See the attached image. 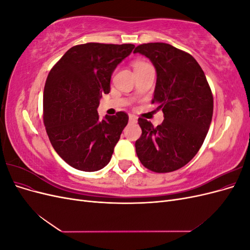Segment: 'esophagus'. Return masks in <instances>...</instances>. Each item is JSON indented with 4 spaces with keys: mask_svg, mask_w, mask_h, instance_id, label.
<instances>
[{
    "mask_svg": "<svg viewBox=\"0 0 250 250\" xmlns=\"http://www.w3.org/2000/svg\"><path fill=\"white\" fill-rule=\"evenodd\" d=\"M137 121H138L137 117H135L134 115H129V122L130 123H137Z\"/></svg>",
    "mask_w": 250,
    "mask_h": 250,
    "instance_id": "obj_1",
    "label": "esophagus"
}]
</instances>
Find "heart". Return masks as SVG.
I'll use <instances>...</instances> for the list:
<instances>
[{
	"mask_svg": "<svg viewBox=\"0 0 250 250\" xmlns=\"http://www.w3.org/2000/svg\"><path fill=\"white\" fill-rule=\"evenodd\" d=\"M147 65H150V64L146 62H143V60H135V62H133V69L138 70V69H141V67L147 66Z\"/></svg>",
	"mask_w": 250,
	"mask_h": 250,
	"instance_id": "obj_1",
	"label": "heart"
}]
</instances>
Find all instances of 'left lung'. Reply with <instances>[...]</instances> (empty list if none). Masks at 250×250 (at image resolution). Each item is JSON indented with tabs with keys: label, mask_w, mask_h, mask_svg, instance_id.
I'll return each mask as SVG.
<instances>
[{
	"label": "left lung",
	"mask_w": 250,
	"mask_h": 250,
	"mask_svg": "<svg viewBox=\"0 0 250 250\" xmlns=\"http://www.w3.org/2000/svg\"><path fill=\"white\" fill-rule=\"evenodd\" d=\"M133 53L148 57L157 74L151 103L164 112L154 127L139 118L135 151L144 167L156 173L183 168L197 154L211 122L214 99L201 66L188 53L169 43H143Z\"/></svg>",
	"instance_id": "8db88e82"
}]
</instances>
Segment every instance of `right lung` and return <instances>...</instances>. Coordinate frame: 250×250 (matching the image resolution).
Segmentation results:
<instances>
[{"mask_svg": "<svg viewBox=\"0 0 250 250\" xmlns=\"http://www.w3.org/2000/svg\"><path fill=\"white\" fill-rule=\"evenodd\" d=\"M132 43L87 42L65 52L52 67L43 90V124L53 148L71 167L85 172L106 166L128 123L125 111L100 120L111 74L130 54Z\"/></svg>", "mask_w": 250, "mask_h": 250, "instance_id": "1", "label": "right lung"}]
</instances>
